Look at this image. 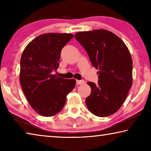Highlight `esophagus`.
Returning <instances> with one entry per match:
<instances>
[{"label": "esophagus", "instance_id": "1", "mask_svg": "<svg viewBox=\"0 0 151 151\" xmlns=\"http://www.w3.org/2000/svg\"><path fill=\"white\" fill-rule=\"evenodd\" d=\"M85 83V82L84 80H76V84H77L78 85H83V84H84Z\"/></svg>", "mask_w": 151, "mask_h": 151}]
</instances>
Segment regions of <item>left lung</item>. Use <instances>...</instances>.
I'll return each instance as SVG.
<instances>
[{
  "mask_svg": "<svg viewBox=\"0 0 151 151\" xmlns=\"http://www.w3.org/2000/svg\"><path fill=\"white\" fill-rule=\"evenodd\" d=\"M87 52L92 65L99 69V82H88L91 93L86 105L94 115L115 113L124 103L132 81V60L124 42L106 30H94L75 35Z\"/></svg>",
  "mask_w": 151,
  "mask_h": 151,
  "instance_id": "left-lung-1",
  "label": "left lung"
}]
</instances>
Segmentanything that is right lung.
Returning a JSON list of instances; mask_svg holds the SVG:
<instances>
[{
  "label": "right lung",
  "mask_w": 151,
  "mask_h": 151,
  "mask_svg": "<svg viewBox=\"0 0 151 151\" xmlns=\"http://www.w3.org/2000/svg\"><path fill=\"white\" fill-rule=\"evenodd\" d=\"M74 35L47 33L32 40L20 58V82L32 109L40 115L52 116L65 106L75 79L60 78L52 73L59 66L61 50Z\"/></svg>",
  "instance_id": "right-lung-1"
}]
</instances>
